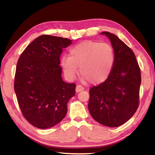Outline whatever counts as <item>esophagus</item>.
I'll use <instances>...</instances> for the list:
<instances>
[{
    "instance_id": "1",
    "label": "esophagus",
    "mask_w": 155,
    "mask_h": 155,
    "mask_svg": "<svg viewBox=\"0 0 155 155\" xmlns=\"http://www.w3.org/2000/svg\"><path fill=\"white\" fill-rule=\"evenodd\" d=\"M83 90H84V88L81 85H77V87H76V91H77V93L78 92H80V91H81Z\"/></svg>"
}]
</instances>
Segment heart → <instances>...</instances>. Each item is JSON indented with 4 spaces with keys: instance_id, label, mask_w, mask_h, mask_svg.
<instances>
[{
    "instance_id": "b5f03b06",
    "label": "heart",
    "mask_w": 155,
    "mask_h": 155,
    "mask_svg": "<svg viewBox=\"0 0 155 155\" xmlns=\"http://www.w3.org/2000/svg\"><path fill=\"white\" fill-rule=\"evenodd\" d=\"M114 61V51L109 44L88 40L72 47L70 57H61V65L68 80L75 78L78 67L83 80L98 84L108 78Z\"/></svg>"
}]
</instances>
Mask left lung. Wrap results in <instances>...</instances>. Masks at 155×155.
Masks as SVG:
<instances>
[{
  "label": "left lung",
  "instance_id": "left-lung-1",
  "mask_svg": "<svg viewBox=\"0 0 155 155\" xmlns=\"http://www.w3.org/2000/svg\"><path fill=\"white\" fill-rule=\"evenodd\" d=\"M109 39L115 53L111 74L90 90L88 109L93 118L109 127L130 120L139 106L141 72L134 52L114 34L102 32Z\"/></svg>",
  "mask_w": 155,
  "mask_h": 155
}]
</instances>
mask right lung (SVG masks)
<instances>
[{"instance_id": "obj_1", "label": "right lung", "mask_w": 155, "mask_h": 155, "mask_svg": "<svg viewBox=\"0 0 155 155\" xmlns=\"http://www.w3.org/2000/svg\"><path fill=\"white\" fill-rule=\"evenodd\" d=\"M72 44L68 38L48 35L37 38L18 59L14 90L25 119L41 129L51 128L64 118L67 104L75 95L74 83L61 77L60 55Z\"/></svg>"}]
</instances>
